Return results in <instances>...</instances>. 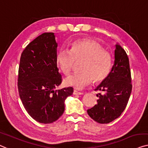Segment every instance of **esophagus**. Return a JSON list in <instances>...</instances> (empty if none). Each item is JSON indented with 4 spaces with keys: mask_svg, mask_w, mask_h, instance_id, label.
Segmentation results:
<instances>
[{
    "mask_svg": "<svg viewBox=\"0 0 148 148\" xmlns=\"http://www.w3.org/2000/svg\"><path fill=\"white\" fill-rule=\"evenodd\" d=\"M73 94H74V95H82V94H83L84 93H83V92L77 91L76 90H74Z\"/></svg>",
    "mask_w": 148,
    "mask_h": 148,
    "instance_id": "1",
    "label": "esophagus"
}]
</instances>
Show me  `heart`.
Returning a JSON list of instances; mask_svg holds the SVG:
<instances>
[{
	"instance_id": "b5f03b06",
	"label": "heart",
	"mask_w": 148,
	"mask_h": 148,
	"mask_svg": "<svg viewBox=\"0 0 148 148\" xmlns=\"http://www.w3.org/2000/svg\"><path fill=\"white\" fill-rule=\"evenodd\" d=\"M57 64L61 71L68 74L73 69L75 61L81 62L79 73H75L65 79V83L82 89L93 80L101 82L107 78L112 68V57L102 46L92 40L74 42L70 50L62 49L58 53Z\"/></svg>"
}]
</instances>
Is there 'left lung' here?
<instances>
[{"mask_svg":"<svg viewBox=\"0 0 148 148\" xmlns=\"http://www.w3.org/2000/svg\"><path fill=\"white\" fill-rule=\"evenodd\" d=\"M114 64L106 79L95 90L98 103L88 109L90 118L100 123H108L120 116L128 102L132 85L129 59L121 46L116 45Z\"/></svg>","mask_w":148,"mask_h":148,"instance_id":"obj_1","label":"left lung"}]
</instances>
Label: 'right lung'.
<instances>
[{
    "mask_svg": "<svg viewBox=\"0 0 148 148\" xmlns=\"http://www.w3.org/2000/svg\"><path fill=\"white\" fill-rule=\"evenodd\" d=\"M58 44L53 32H45L30 42L20 60L18 89L28 114L37 122L50 123L64 111L72 87L56 90L62 82L57 67Z\"/></svg>",
    "mask_w": 148,
    "mask_h": 148,
    "instance_id": "add662e5",
    "label": "right lung"
}]
</instances>
